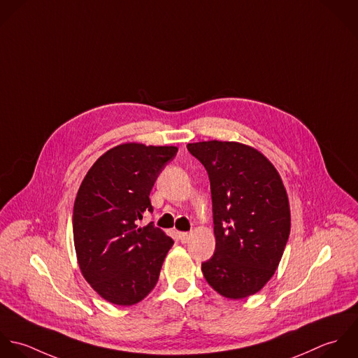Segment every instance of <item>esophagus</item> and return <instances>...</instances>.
<instances>
[{
  "instance_id": "esophagus-1",
  "label": "esophagus",
  "mask_w": 358,
  "mask_h": 358,
  "mask_svg": "<svg viewBox=\"0 0 358 358\" xmlns=\"http://www.w3.org/2000/svg\"><path fill=\"white\" fill-rule=\"evenodd\" d=\"M189 236H191L189 232H180V241H181L182 243H187V242L189 241Z\"/></svg>"
}]
</instances>
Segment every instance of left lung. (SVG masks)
<instances>
[{
    "instance_id": "left-lung-1",
    "label": "left lung",
    "mask_w": 358,
    "mask_h": 358,
    "mask_svg": "<svg viewBox=\"0 0 358 358\" xmlns=\"http://www.w3.org/2000/svg\"><path fill=\"white\" fill-rule=\"evenodd\" d=\"M210 180L215 250L202 263L215 290L228 299L257 293L274 275L290 232L282 180L273 163L245 143H188Z\"/></svg>"
}]
</instances>
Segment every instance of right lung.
<instances>
[{"instance_id":"1","label":"right lung","mask_w":358,"mask_h":358,"mask_svg":"<svg viewBox=\"0 0 358 358\" xmlns=\"http://www.w3.org/2000/svg\"><path fill=\"white\" fill-rule=\"evenodd\" d=\"M177 146L122 143L85 174L73 206V239L85 281L105 300L133 306L155 287L174 241L149 222L152 187Z\"/></svg>"}]
</instances>
